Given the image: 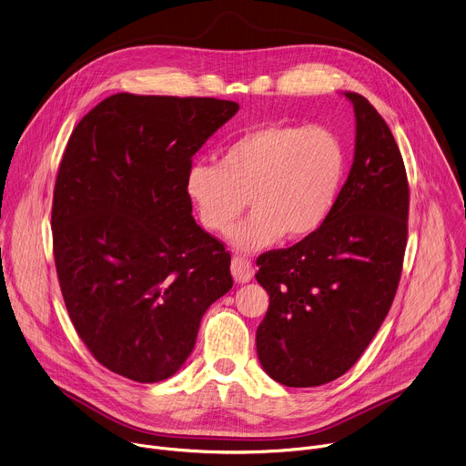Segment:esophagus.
<instances>
[{
    "instance_id": "esophagus-1",
    "label": "esophagus",
    "mask_w": 466,
    "mask_h": 466,
    "mask_svg": "<svg viewBox=\"0 0 466 466\" xmlns=\"http://www.w3.org/2000/svg\"><path fill=\"white\" fill-rule=\"evenodd\" d=\"M230 271H232V277H234V280H236L238 284H247V282H250L252 277H254V269H252L250 259L241 258V256H234V258H232Z\"/></svg>"
}]
</instances>
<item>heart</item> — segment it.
Here are the masks:
<instances>
[{
  "label": "heart",
  "instance_id": "b5f03b06",
  "mask_svg": "<svg viewBox=\"0 0 466 466\" xmlns=\"http://www.w3.org/2000/svg\"><path fill=\"white\" fill-rule=\"evenodd\" d=\"M349 153L336 130L273 123L252 128L225 147L218 164L193 162L184 189L208 232L232 234L245 252L286 239H304L334 212L347 178Z\"/></svg>",
  "mask_w": 466,
  "mask_h": 466
}]
</instances>
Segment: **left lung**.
<instances>
[{
  "instance_id": "obj_1",
  "label": "left lung",
  "mask_w": 466,
  "mask_h": 466,
  "mask_svg": "<svg viewBox=\"0 0 466 466\" xmlns=\"http://www.w3.org/2000/svg\"><path fill=\"white\" fill-rule=\"evenodd\" d=\"M354 162L326 223L289 248L258 258L269 308L258 360L275 381L317 387L343 376L389 313L402 275L410 186L392 132L360 94Z\"/></svg>"
}]
</instances>
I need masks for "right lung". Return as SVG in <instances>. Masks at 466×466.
<instances>
[{
	"label": "right lung",
	"instance_id": "obj_1",
	"mask_svg": "<svg viewBox=\"0 0 466 466\" xmlns=\"http://www.w3.org/2000/svg\"><path fill=\"white\" fill-rule=\"evenodd\" d=\"M238 110L214 97L116 94L66 146L51 210L56 277L79 338L119 376H173L234 284L230 254L195 223L184 180Z\"/></svg>",
	"mask_w": 466,
	"mask_h": 466
}]
</instances>
